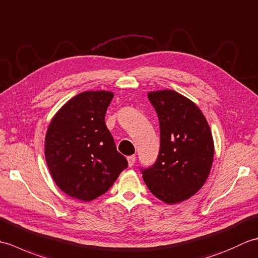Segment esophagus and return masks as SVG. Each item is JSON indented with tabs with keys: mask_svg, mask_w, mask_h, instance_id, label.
<instances>
[{
	"mask_svg": "<svg viewBox=\"0 0 258 258\" xmlns=\"http://www.w3.org/2000/svg\"><path fill=\"white\" fill-rule=\"evenodd\" d=\"M135 161H136V156L135 155H131L127 157V162H128V166L132 167L134 164H135Z\"/></svg>",
	"mask_w": 258,
	"mask_h": 258,
	"instance_id": "1",
	"label": "esophagus"
}]
</instances>
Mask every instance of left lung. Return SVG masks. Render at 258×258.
Instances as JSON below:
<instances>
[{
    "label": "left lung",
    "mask_w": 258,
    "mask_h": 258,
    "mask_svg": "<svg viewBox=\"0 0 258 258\" xmlns=\"http://www.w3.org/2000/svg\"><path fill=\"white\" fill-rule=\"evenodd\" d=\"M147 97L160 120L161 147L155 163L141 171L153 195L176 204L206 182L214 157L212 132L196 104L179 93L164 90Z\"/></svg>",
    "instance_id": "8db88e82"
}]
</instances>
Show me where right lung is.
<instances>
[{
  "instance_id": "add662e5",
  "label": "right lung",
  "mask_w": 258,
  "mask_h": 258,
  "mask_svg": "<svg viewBox=\"0 0 258 258\" xmlns=\"http://www.w3.org/2000/svg\"><path fill=\"white\" fill-rule=\"evenodd\" d=\"M113 96L107 91L81 93L64 104L48 125V169L58 187L74 199H97L128 165L105 124Z\"/></svg>"
}]
</instances>
